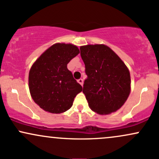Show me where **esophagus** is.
I'll use <instances>...</instances> for the list:
<instances>
[{"instance_id":"obj_1","label":"esophagus","mask_w":159,"mask_h":159,"mask_svg":"<svg viewBox=\"0 0 159 159\" xmlns=\"http://www.w3.org/2000/svg\"><path fill=\"white\" fill-rule=\"evenodd\" d=\"M78 82L81 85V86H83V83H84V81L82 78H80V79L78 80Z\"/></svg>"}]
</instances>
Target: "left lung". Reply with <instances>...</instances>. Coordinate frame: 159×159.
I'll return each instance as SVG.
<instances>
[{
  "label": "left lung",
  "mask_w": 159,
  "mask_h": 159,
  "mask_svg": "<svg viewBox=\"0 0 159 159\" xmlns=\"http://www.w3.org/2000/svg\"><path fill=\"white\" fill-rule=\"evenodd\" d=\"M85 65L83 93L92 110L100 115L119 109L130 92L129 70L118 56L103 44L80 48Z\"/></svg>",
  "instance_id": "left-lung-1"
}]
</instances>
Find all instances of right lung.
Instances as JSON below:
<instances>
[{"instance_id":"add662e5","label":"right lung","mask_w":159,"mask_h":159,"mask_svg":"<svg viewBox=\"0 0 159 159\" xmlns=\"http://www.w3.org/2000/svg\"><path fill=\"white\" fill-rule=\"evenodd\" d=\"M79 53L76 46L55 43L31 66L29 90L33 100L50 113H62L71 107L82 87L73 78L67 64Z\"/></svg>"}]
</instances>
